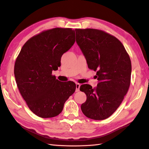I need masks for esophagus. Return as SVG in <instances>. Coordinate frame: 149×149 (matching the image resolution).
I'll list each match as a JSON object with an SVG mask.
<instances>
[{
  "label": "esophagus",
  "mask_w": 149,
  "mask_h": 149,
  "mask_svg": "<svg viewBox=\"0 0 149 149\" xmlns=\"http://www.w3.org/2000/svg\"><path fill=\"white\" fill-rule=\"evenodd\" d=\"M80 84L77 83L76 84V91L78 92L80 91Z\"/></svg>",
  "instance_id": "esophagus-1"
}]
</instances>
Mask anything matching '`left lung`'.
Returning <instances> with one entry per match:
<instances>
[{"instance_id": "1", "label": "left lung", "mask_w": 149, "mask_h": 149, "mask_svg": "<svg viewBox=\"0 0 149 149\" xmlns=\"http://www.w3.org/2000/svg\"><path fill=\"white\" fill-rule=\"evenodd\" d=\"M76 41L85 56L89 69L97 71V87L83 84L80 90L86 93L81 105L89 119L104 120L119 108L130 87V58L118 39L102 30L75 29Z\"/></svg>"}]
</instances>
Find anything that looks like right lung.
Listing matches in <instances>:
<instances>
[{"instance_id":"1","label":"right lung","mask_w":149,"mask_h":149,"mask_svg":"<svg viewBox=\"0 0 149 149\" xmlns=\"http://www.w3.org/2000/svg\"><path fill=\"white\" fill-rule=\"evenodd\" d=\"M75 42L74 30L55 28L29 39L14 66L17 85L33 113L42 118L58 116L74 93L73 82H61L52 75L61 65V58Z\"/></svg>"}]
</instances>
